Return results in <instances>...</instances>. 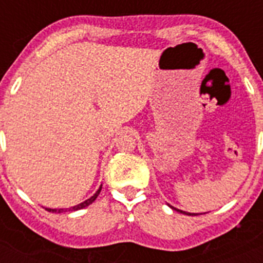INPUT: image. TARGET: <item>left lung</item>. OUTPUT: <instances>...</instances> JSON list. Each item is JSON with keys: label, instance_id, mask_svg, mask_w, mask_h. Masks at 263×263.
<instances>
[{"label": "left lung", "instance_id": "8db88e82", "mask_svg": "<svg viewBox=\"0 0 263 263\" xmlns=\"http://www.w3.org/2000/svg\"><path fill=\"white\" fill-rule=\"evenodd\" d=\"M173 210L179 211V210H176V208H174V206H173ZM179 212H183V211H179ZM183 213H185V215H197V213H188V212H183Z\"/></svg>", "mask_w": 263, "mask_h": 263}]
</instances>
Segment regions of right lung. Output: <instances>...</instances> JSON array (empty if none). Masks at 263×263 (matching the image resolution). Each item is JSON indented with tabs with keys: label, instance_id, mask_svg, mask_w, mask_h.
<instances>
[{
	"label": "right lung",
	"instance_id": "add662e5",
	"mask_svg": "<svg viewBox=\"0 0 263 263\" xmlns=\"http://www.w3.org/2000/svg\"><path fill=\"white\" fill-rule=\"evenodd\" d=\"M100 191H101V187H100L99 190H97L96 194H95L92 197H89L88 200L83 201V203L78 204V205H75V206H71V208H67V210H50V208H46V210H47L48 212H63V211H78V210H81V208H85V206H88V205H89V204L93 203V201L96 200V197L99 196Z\"/></svg>",
	"mask_w": 263,
	"mask_h": 263
}]
</instances>
